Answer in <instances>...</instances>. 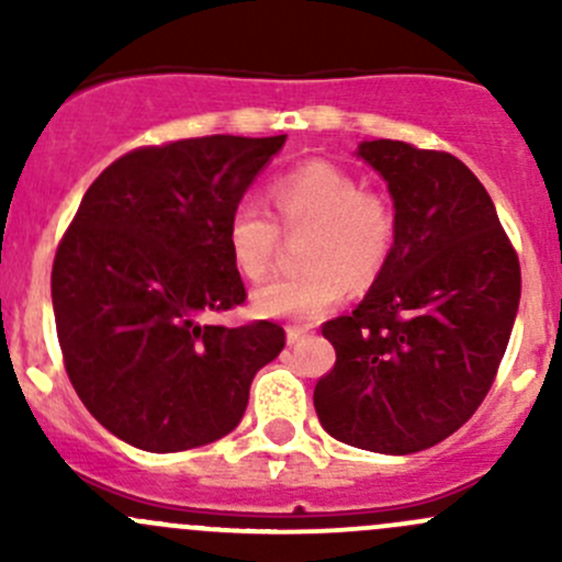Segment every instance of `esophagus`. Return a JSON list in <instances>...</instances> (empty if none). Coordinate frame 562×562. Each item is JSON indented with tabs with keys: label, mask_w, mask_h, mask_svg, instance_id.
Instances as JSON below:
<instances>
[{
	"label": "esophagus",
	"mask_w": 562,
	"mask_h": 562,
	"mask_svg": "<svg viewBox=\"0 0 562 562\" xmlns=\"http://www.w3.org/2000/svg\"><path fill=\"white\" fill-rule=\"evenodd\" d=\"M310 328H302V326H288V345H296L299 339L307 337Z\"/></svg>",
	"instance_id": "esophagus-1"
}]
</instances>
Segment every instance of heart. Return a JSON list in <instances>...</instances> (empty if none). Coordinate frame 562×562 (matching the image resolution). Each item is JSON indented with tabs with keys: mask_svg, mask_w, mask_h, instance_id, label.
<instances>
[{
	"mask_svg": "<svg viewBox=\"0 0 562 562\" xmlns=\"http://www.w3.org/2000/svg\"><path fill=\"white\" fill-rule=\"evenodd\" d=\"M274 217L255 203H239L225 223L231 263L249 282L271 271L280 228L302 236V271L255 291V310L269 317L315 321L348 293L370 288L386 269L396 241L394 203L383 192L331 162L313 160L280 173L269 184Z\"/></svg>",
	"mask_w": 562,
	"mask_h": 562,
	"instance_id": "b5f03b06",
	"label": "heart"
}]
</instances>
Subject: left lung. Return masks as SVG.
Listing matches in <instances>:
<instances>
[{"label":"left lung","instance_id":"obj_1","mask_svg":"<svg viewBox=\"0 0 562 562\" xmlns=\"http://www.w3.org/2000/svg\"><path fill=\"white\" fill-rule=\"evenodd\" d=\"M359 157L389 181L396 241L364 302L323 323L337 361L313 400L331 438L413 454L454 435L484 402L522 271L490 192L454 155L381 138L364 140Z\"/></svg>","mask_w":562,"mask_h":562}]
</instances>
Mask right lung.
<instances>
[{
  "label": "right lung",
  "instance_id": "add662e5",
  "mask_svg": "<svg viewBox=\"0 0 562 562\" xmlns=\"http://www.w3.org/2000/svg\"><path fill=\"white\" fill-rule=\"evenodd\" d=\"M282 144L206 135L127 151L61 236L50 299L67 378L124 443L155 454L214 443L285 348L271 321H209L245 304L225 223Z\"/></svg>",
  "mask_w": 562,
  "mask_h": 562
}]
</instances>
